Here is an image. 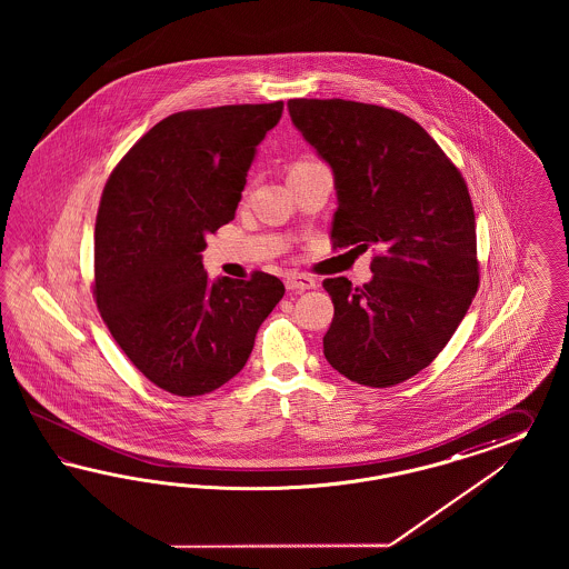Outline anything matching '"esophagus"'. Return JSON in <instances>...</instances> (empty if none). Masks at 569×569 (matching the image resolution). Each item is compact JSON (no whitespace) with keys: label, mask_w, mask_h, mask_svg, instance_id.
I'll return each instance as SVG.
<instances>
[{"label":"esophagus","mask_w":569,"mask_h":569,"mask_svg":"<svg viewBox=\"0 0 569 569\" xmlns=\"http://www.w3.org/2000/svg\"><path fill=\"white\" fill-rule=\"evenodd\" d=\"M286 288L288 290H292V292H307V290H312V288H317V281L309 276H288L286 277Z\"/></svg>","instance_id":"34e87169"}]
</instances>
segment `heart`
<instances>
[{
  "mask_svg": "<svg viewBox=\"0 0 569 569\" xmlns=\"http://www.w3.org/2000/svg\"><path fill=\"white\" fill-rule=\"evenodd\" d=\"M300 164H305V162H300Z\"/></svg>",
  "mask_w": 569,
  "mask_h": 569,
  "instance_id": "1",
  "label": "heart"
}]
</instances>
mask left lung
Returning a JSON list of instances; mask_svg holds the SVG:
<instances>
[{
	"label": "left lung",
	"instance_id": "8db88e82",
	"mask_svg": "<svg viewBox=\"0 0 569 569\" xmlns=\"http://www.w3.org/2000/svg\"><path fill=\"white\" fill-rule=\"evenodd\" d=\"M293 127L333 172V246H376L371 281L326 279L329 365L388 388L447 346L478 292L476 217L466 181L413 119L373 103L290 100Z\"/></svg>",
	"mask_w": 569,
	"mask_h": 569
}]
</instances>
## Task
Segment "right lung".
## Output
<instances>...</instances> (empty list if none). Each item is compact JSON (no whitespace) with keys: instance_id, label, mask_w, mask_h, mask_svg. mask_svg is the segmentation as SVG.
Returning a JSON list of instances; mask_svg holds the SVG:
<instances>
[{"instance_id":"1","label":"right lung","mask_w":569,"mask_h":569,"mask_svg":"<svg viewBox=\"0 0 569 569\" xmlns=\"http://www.w3.org/2000/svg\"><path fill=\"white\" fill-rule=\"evenodd\" d=\"M283 102L186 110L112 171L96 219V302L139 371L177 397L236 378L286 292L269 273L208 279V233L233 221L257 146Z\"/></svg>"}]
</instances>
